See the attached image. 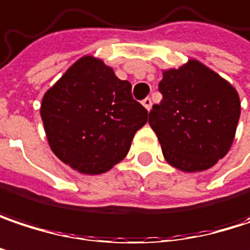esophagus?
<instances>
[{"label":"esophagus","instance_id":"34e87169","mask_svg":"<svg viewBox=\"0 0 250 250\" xmlns=\"http://www.w3.org/2000/svg\"><path fill=\"white\" fill-rule=\"evenodd\" d=\"M143 105L147 108V111H150V108H151V99H150V97L145 99V100H143Z\"/></svg>","mask_w":250,"mask_h":250}]
</instances>
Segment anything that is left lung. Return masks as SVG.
Wrapping results in <instances>:
<instances>
[{
    "label": "left lung",
    "instance_id": "obj_1",
    "mask_svg": "<svg viewBox=\"0 0 250 250\" xmlns=\"http://www.w3.org/2000/svg\"><path fill=\"white\" fill-rule=\"evenodd\" d=\"M163 96L148 113L167 163L183 171L215 166L233 143L240 116L238 91L196 60L163 71Z\"/></svg>",
    "mask_w": 250,
    "mask_h": 250
}]
</instances>
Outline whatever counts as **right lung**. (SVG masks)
<instances>
[{"mask_svg": "<svg viewBox=\"0 0 250 250\" xmlns=\"http://www.w3.org/2000/svg\"><path fill=\"white\" fill-rule=\"evenodd\" d=\"M40 111L54 154L85 174L104 173L123 160L147 122L131 84L91 56L76 61L44 94Z\"/></svg>", "mask_w": 250, "mask_h": 250, "instance_id": "right-lung-1", "label": "right lung"}]
</instances>
